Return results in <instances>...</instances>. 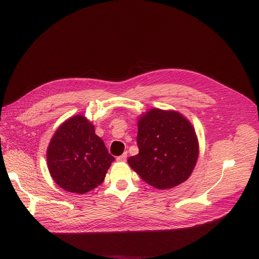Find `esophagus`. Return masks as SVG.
<instances>
[{
    "label": "esophagus",
    "instance_id": "34e87169",
    "mask_svg": "<svg viewBox=\"0 0 259 259\" xmlns=\"http://www.w3.org/2000/svg\"><path fill=\"white\" fill-rule=\"evenodd\" d=\"M126 159H127V152L122 153L121 155H119V156L116 157V160H117V161H126Z\"/></svg>",
    "mask_w": 259,
    "mask_h": 259
}]
</instances>
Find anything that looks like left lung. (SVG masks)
Returning <instances> with one entry per match:
<instances>
[{
	"mask_svg": "<svg viewBox=\"0 0 259 259\" xmlns=\"http://www.w3.org/2000/svg\"><path fill=\"white\" fill-rule=\"evenodd\" d=\"M139 154L128 164L147 184L169 189L191 175L198 157L193 126L176 111L151 109L139 118Z\"/></svg>",
	"mask_w": 259,
	"mask_h": 259,
	"instance_id": "left-lung-1",
	"label": "left lung"
}]
</instances>
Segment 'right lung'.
Masks as SVG:
<instances>
[{"instance_id": "right-lung-1", "label": "right lung", "mask_w": 259, "mask_h": 259, "mask_svg": "<svg viewBox=\"0 0 259 259\" xmlns=\"http://www.w3.org/2000/svg\"><path fill=\"white\" fill-rule=\"evenodd\" d=\"M114 157L83 115L67 119L47 149L51 178L68 192L84 194L101 185Z\"/></svg>"}]
</instances>
